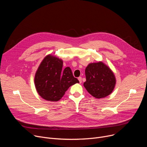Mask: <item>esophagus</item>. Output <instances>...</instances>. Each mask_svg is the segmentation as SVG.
I'll return each mask as SVG.
<instances>
[{"label":"esophagus","mask_w":147,"mask_h":147,"mask_svg":"<svg viewBox=\"0 0 147 147\" xmlns=\"http://www.w3.org/2000/svg\"><path fill=\"white\" fill-rule=\"evenodd\" d=\"M78 80H79L80 83H81V82H82V78H81V77H79L78 78Z\"/></svg>","instance_id":"1"}]
</instances>
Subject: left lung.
<instances>
[{"label": "left lung", "mask_w": 147, "mask_h": 147, "mask_svg": "<svg viewBox=\"0 0 147 147\" xmlns=\"http://www.w3.org/2000/svg\"><path fill=\"white\" fill-rule=\"evenodd\" d=\"M84 86L96 98L108 96L113 91L116 79L111 70L102 62L90 63L86 69Z\"/></svg>", "instance_id": "8db88e82"}]
</instances>
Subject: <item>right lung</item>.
<instances>
[{
  "mask_svg": "<svg viewBox=\"0 0 147 147\" xmlns=\"http://www.w3.org/2000/svg\"><path fill=\"white\" fill-rule=\"evenodd\" d=\"M39 95L49 101H57L72 85L78 83L70 67L63 69V61L51 55L44 58L35 76Z\"/></svg>",
  "mask_w": 147,
  "mask_h": 147,
  "instance_id": "add662e5",
  "label": "right lung"
}]
</instances>
